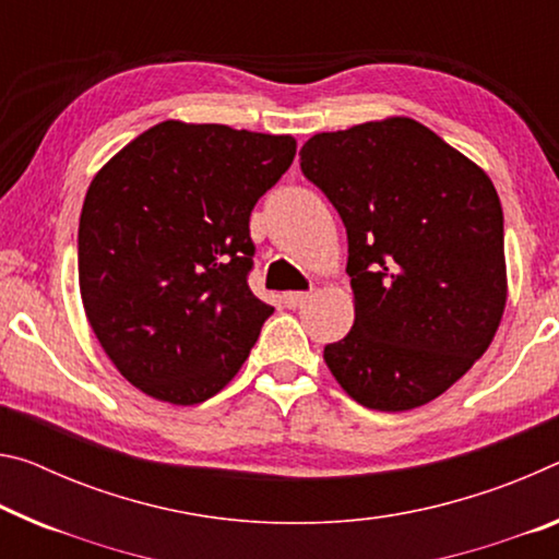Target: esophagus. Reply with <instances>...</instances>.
Masks as SVG:
<instances>
[{
    "label": "esophagus",
    "instance_id": "1",
    "mask_svg": "<svg viewBox=\"0 0 559 559\" xmlns=\"http://www.w3.org/2000/svg\"><path fill=\"white\" fill-rule=\"evenodd\" d=\"M308 298H311L308 290H288V294H283V304H286V308H298L304 306Z\"/></svg>",
    "mask_w": 559,
    "mask_h": 559
}]
</instances>
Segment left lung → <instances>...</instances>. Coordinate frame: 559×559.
<instances>
[{
  "instance_id": "left-lung-1",
  "label": "left lung",
  "mask_w": 559,
  "mask_h": 559,
  "mask_svg": "<svg viewBox=\"0 0 559 559\" xmlns=\"http://www.w3.org/2000/svg\"><path fill=\"white\" fill-rule=\"evenodd\" d=\"M300 171L348 234L350 333L323 350L353 401H436L492 343L508 298L502 206L480 166L393 117L308 139Z\"/></svg>"
}]
</instances>
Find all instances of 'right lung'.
<instances>
[{"label":"right lung","instance_id":"right-lung-1","mask_svg":"<svg viewBox=\"0 0 559 559\" xmlns=\"http://www.w3.org/2000/svg\"><path fill=\"white\" fill-rule=\"evenodd\" d=\"M294 156V136L162 121L94 176L79 288L104 353L141 393L197 405L243 366L273 313L248 288V218Z\"/></svg>","mask_w":559,"mask_h":559}]
</instances>
